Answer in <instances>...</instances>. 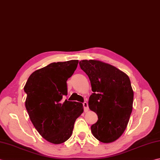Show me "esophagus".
I'll list each match as a JSON object with an SVG mask.
<instances>
[{"instance_id": "1", "label": "esophagus", "mask_w": 160, "mask_h": 160, "mask_svg": "<svg viewBox=\"0 0 160 160\" xmlns=\"http://www.w3.org/2000/svg\"><path fill=\"white\" fill-rule=\"evenodd\" d=\"M82 104H83V107H84V112H87L89 110L88 103H87V102H84Z\"/></svg>"}]
</instances>
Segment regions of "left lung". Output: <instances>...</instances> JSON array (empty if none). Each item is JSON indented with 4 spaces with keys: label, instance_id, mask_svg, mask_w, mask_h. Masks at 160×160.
I'll return each mask as SVG.
<instances>
[{
    "label": "left lung",
    "instance_id": "left-lung-1",
    "mask_svg": "<svg viewBox=\"0 0 160 160\" xmlns=\"http://www.w3.org/2000/svg\"><path fill=\"white\" fill-rule=\"evenodd\" d=\"M79 64L92 85L89 109L98 115V121L91 126L92 132L100 142H113L123 133L132 113L134 93L130 78L100 61L85 59Z\"/></svg>",
    "mask_w": 160,
    "mask_h": 160
}]
</instances>
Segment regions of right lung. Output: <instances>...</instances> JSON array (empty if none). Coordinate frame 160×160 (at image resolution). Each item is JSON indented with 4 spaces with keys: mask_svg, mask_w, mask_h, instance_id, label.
Listing matches in <instances>:
<instances>
[{
    "mask_svg": "<svg viewBox=\"0 0 160 160\" xmlns=\"http://www.w3.org/2000/svg\"><path fill=\"white\" fill-rule=\"evenodd\" d=\"M78 64V60L53 62L33 72L24 87L26 108L33 126L54 144L70 138L75 121L83 112L82 103L63 100L67 95V81Z\"/></svg>",
    "mask_w": 160,
    "mask_h": 160,
    "instance_id": "add662e5",
    "label": "right lung"
}]
</instances>
